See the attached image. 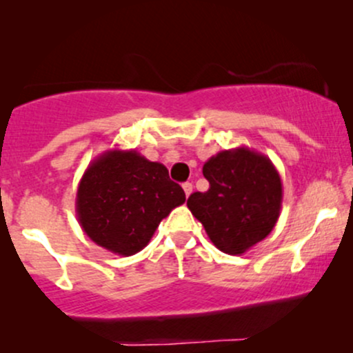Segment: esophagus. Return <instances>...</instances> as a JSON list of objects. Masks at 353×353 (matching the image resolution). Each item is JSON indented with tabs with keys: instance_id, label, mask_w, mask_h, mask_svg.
<instances>
[{
	"instance_id": "1",
	"label": "esophagus",
	"mask_w": 353,
	"mask_h": 353,
	"mask_svg": "<svg viewBox=\"0 0 353 353\" xmlns=\"http://www.w3.org/2000/svg\"><path fill=\"white\" fill-rule=\"evenodd\" d=\"M182 189H184V192H185V196H190V194H192V184H190V182H184V184H182Z\"/></svg>"
}]
</instances>
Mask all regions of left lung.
<instances>
[{"label":"left lung","mask_w":353,"mask_h":353,"mask_svg":"<svg viewBox=\"0 0 353 353\" xmlns=\"http://www.w3.org/2000/svg\"><path fill=\"white\" fill-rule=\"evenodd\" d=\"M202 174L210 188L190 194L188 208L219 250L241 255L272 232L282 181L269 157L241 145L210 157Z\"/></svg>","instance_id":"1"}]
</instances>
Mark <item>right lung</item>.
I'll use <instances>...</instances> for the list:
<instances>
[{"label":"right lung","instance_id":"add662e5","mask_svg":"<svg viewBox=\"0 0 353 353\" xmlns=\"http://www.w3.org/2000/svg\"><path fill=\"white\" fill-rule=\"evenodd\" d=\"M184 202V190L169 179L164 164L134 149H111L96 157L81 177L76 216L94 244L129 257L143 250L161 221Z\"/></svg>","mask_w":353,"mask_h":353}]
</instances>
